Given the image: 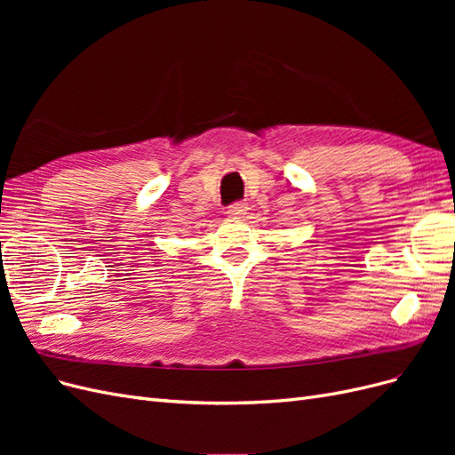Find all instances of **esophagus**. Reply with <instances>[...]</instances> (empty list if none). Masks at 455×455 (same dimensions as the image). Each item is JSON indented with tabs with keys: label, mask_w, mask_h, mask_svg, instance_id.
Wrapping results in <instances>:
<instances>
[{
	"label": "esophagus",
	"mask_w": 455,
	"mask_h": 455,
	"mask_svg": "<svg viewBox=\"0 0 455 455\" xmlns=\"http://www.w3.org/2000/svg\"><path fill=\"white\" fill-rule=\"evenodd\" d=\"M246 211H249V206H246V203H233L228 206L226 214L231 216V218H241L246 214Z\"/></svg>",
	"instance_id": "1"
}]
</instances>
